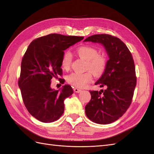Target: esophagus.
<instances>
[{
	"instance_id": "obj_1",
	"label": "esophagus",
	"mask_w": 154,
	"mask_h": 154,
	"mask_svg": "<svg viewBox=\"0 0 154 154\" xmlns=\"http://www.w3.org/2000/svg\"><path fill=\"white\" fill-rule=\"evenodd\" d=\"M73 91H74V92L77 93H79L81 92V90L79 89H78V88H74Z\"/></svg>"
}]
</instances>
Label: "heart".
Returning <instances> with one entry per match:
<instances>
[{
	"label": "heart",
	"instance_id": "obj_1",
	"mask_svg": "<svg viewBox=\"0 0 154 154\" xmlns=\"http://www.w3.org/2000/svg\"><path fill=\"white\" fill-rule=\"evenodd\" d=\"M76 53L81 58L86 60V67L95 75H100L106 67V58L101 54H98V50L91 45H82L76 50ZM71 63V55L66 51L62 56L61 61V68L68 70ZM68 83L75 87L83 88L93 80V75L90 71L85 73H71L66 77Z\"/></svg>",
	"mask_w": 154,
	"mask_h": 154
}]
</instances>
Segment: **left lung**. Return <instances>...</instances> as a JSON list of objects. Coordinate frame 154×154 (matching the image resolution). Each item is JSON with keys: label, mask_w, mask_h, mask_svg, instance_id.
I'll return each mask as SVG.
<instances>
[{"label": "left lung", "mask_w": 154, "mask_h": 154, "mask_svg": "<svg viewBox=\"0 0 154 154\" xmlns=\"http://www.w3.org/2000/svg\"><path fill=\"white\" fill-rule=\"evenodd\" d=\"M84 42L102 44L109 58L103 74L95 83L106 89L90 91L91 99L85 106L86 115L94 123H112L126 112L132 103L136 85L132 55L123 42L111 35H93Z\"/></svg>", "instance_id": "obj_1"}]
</instances>
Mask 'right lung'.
I'll return each mask as SVG.
<instances>
[{"instance_id":"1","label":"right lung","mask_w":154,"mask_h":154,"mask_svg":"<svg viewBox=\"0 0 154 154\" xmlns=\"http://www.w3.org/2000/svg\"><path fill=\"white\" fill-rule=\"evenodd\" d=\"M83 37L51 34L32 41L22 58L18 86L28 112L42 122H53L64 112V100L73 93L69 85L51 89L52 77L62 74L64 51Z\"/></svg>"}]
</instances>
